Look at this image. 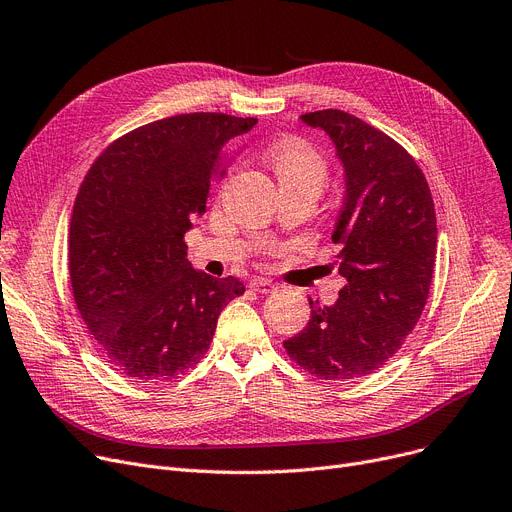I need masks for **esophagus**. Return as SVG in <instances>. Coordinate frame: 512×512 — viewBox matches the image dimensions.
Here are the masks:
<instances>
[{
    "label": "esophagus",
    "instance_id": "esophagus-1",
    "mask_svg": "<svg viewBox=\"0 0 512 512\" xmlns=\"http://www.w3.org/2000/svg\"><path fill=\"white\" fill-rule=\"evenodd\" d=\"M255 292H261V294H267V292H274L278 286L274 282H270L267 278H253L251 284H249Z\"/></svg>",
    "mask_w": 512,
    "mask_h": 512
}]
</instances>
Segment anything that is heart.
Instances as JSON below:
<instances>
[{
    "label": "heart",
    "instance_id": "obj_1",
    "mask_svg": "<svg viewBox=\"0 0 512 512\" xmlns=\"http://www.w3.org/2000/svg\"><path fill=\"white\" fill-rule=\"evenodd\" d=\"M270 166L282 186H301L317 193L328 180V161L311 143L288 139L280 143L272 155Z\"/></svg>",
    "mask_w": 512,
    "mask_h": 512
}]
</instances>
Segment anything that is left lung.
Instances as JSON below:
<instances>
[{"label":"left lung","instance_id":"obj_1","mask_svg":"<svg viewBox=\"0 0 512 512\" xmlns=\"http://www.w3.org/2000/svg\"><path fill=\"white\" fill-rule=\"evenodd\" d=\"M301 120L330 134L346 197L332 240L346 280L332 307L313 303L288 357L319 380L369 375L405 344L432 286L438 228L432 191L409 151L353 114L319 110Z\"/></svg>","mask_w":512,"mask_h":512}]
</instances>
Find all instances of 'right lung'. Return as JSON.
I'll use <instances>...</instances> for the list:
<instances>
[{"label":"right lung","instance_id":"right-lung-1","mask_svg":"<svg viewBox=\"0 0 512 512\" xmlns=\"http://www.w3.org/2000/svg\"><path fill=\"white\" fill-rule=\"evenodd\" d=\"M257 118L178 114L116 139L89 168L72 209L68 270L76 309L107 363L166 382L199 363L222 309L245 292L186 259L226 147Z\"/></svg>","mask_w":512,"mask_h":512}]
</instances>
